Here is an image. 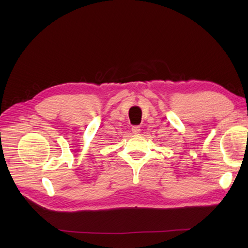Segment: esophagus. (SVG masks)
I'll return each mask as SVG.
<instances>
[{"label": "esophagus", "mask_w": 248, "mask_h": 248, "mask_svg": "<svg viewBox=\"0 0 248 248\" xmlns=\"http://www.w3.org/2000/svg\"><path fill=\"white\" fill-rule=\"evenodd\" d=\"M132 132L134 134H139L140 132V128L139 127V125H134V127H132Z\"/></svg>", "instance_id": "1"}]
</instances>
